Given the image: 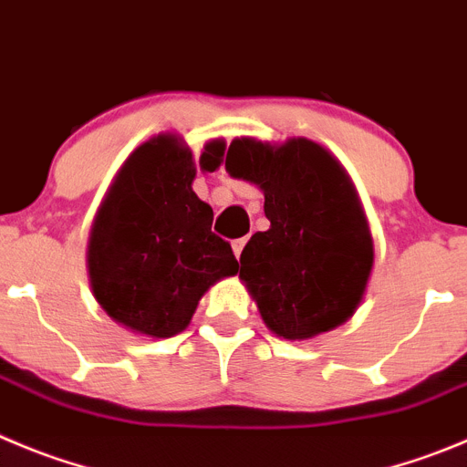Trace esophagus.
<instances>
[{"instance_id": "1", "label": "esophagus", "mask_w": 467, "mask_h": 467, "mask_svg": "<svg viewBox=\"0 0 467 467\" xmlns=\"http://www.w3.org/2000/svg\"><path fill=\"white\" fill-rule=\"evenodd\" d=\"M246 242H248V237L234 239L233 242V251H234V255H237V260L242 258V251H244V246H246Z\"/></svg>"}]
</instances>
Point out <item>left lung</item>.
<instances>
[{"instance_id": "8db88e82", "label": "left lung", "mask_w": 467, "mask_h": 467, "mask_svg": "<svg viewBox=\"0 0 467 467\" xmlns=\"http://www.w3.org/2000/svg\"><path fill=\"white\" fill-rule=\"evenodd\" d=\"M234 180L265 193L269 230L242 251L239 278L278 338L306 341L350 320L373 269V237L350 174L308 138H234Z\"/></svg>"}]
</instances>
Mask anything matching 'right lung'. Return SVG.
I'll return each mask as SVG.
<instances>
[{
	"label": "right lung",
	"mask_w": 467,
	"mask_h": 467,
	"mask_svg": "<svg viewBox=\"0 0 467 467\" xmlns=\"http://www.w3.org/2000/svg\"><path fill=\"white\" fill-rule=\"evenodd\" d=\"M223 154V140H209L200 168L213 172ZM193 180V151L180 135H151L117 170L91 223V293L117 325L140 337L184 332L202 295L239 269L230 244L212 233L213 212Z\"/></svg>",
	"instance_id": "add662e5"
}]
</instances>
